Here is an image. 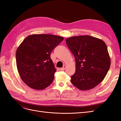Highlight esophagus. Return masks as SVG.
Masks as SVG:
<instances>
[{"label": "esophagus", "mask_w": 121, "mask_h": 121, "mask_svg": "<svg viewBox=\"0 0 121 121\" xmlns=\"http://www.w3.org/2000/svg\"><path fill=\"white\" fill-rule=\"evenodd\" d=\"M65 68H66V66H65V65H63V66L62 68H60V70H61V71H63V70H65Z\"/></svg>", "instance_id": "esophagus-1"}]
</instances>
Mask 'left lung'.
<instances>
[{
	"instance_id": "8db88e82",
	"label": "left lung",
	"mask_w": 121,
	"mask_h": 121,
	"mask_svg": "<svg viewBox=\"0 0 121 121\" xmlns=\"http://www.w3.org/2000/svg\"><path fill=\"white\" fill-rule=\"evenodd\" d=\"M68 47L75 59L76 70L71 82L81 91L92 89L103 81L111 61L103 40L89 35L66 39Z\"/></svg>"
}]
</instances>
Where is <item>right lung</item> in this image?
<instances>
[{
  "label": "right lung",
  "mask_w": 121,
  "mask_h": 121,
  "mask_svg": "<svg viewBox=\"0 0 121 121\" xmlns=\"http://www.w3.org/2000/svg\"><path fill=\"white\" fill-rule=\"evenodd\" d=\"M64 39L50 34H34L23 41L16 52L17 69L22 80L36 90L46 88L54 79L50 53Z\"/></svg>",
  "instance_id": "add662e5"
}]
</instances>
